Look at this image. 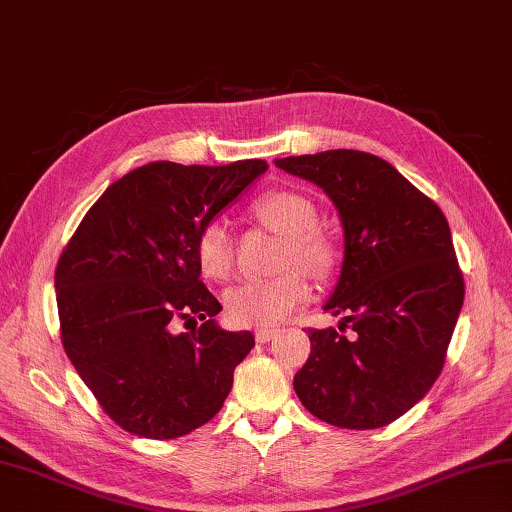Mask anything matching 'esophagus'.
<instances>
[{"instance_id":"obj_1","label":"esophagus","mask_w":512,"mask_h":512,"mask_svg":"<svg viewBox=\"0 0 512 512\" xmlns=\"http://www.w3.org/2000/svg\"><path fill=\"white\" fill-rule=\"evenodd\" d=\"M275 336H277V329H257L255 331V340L262 342V345L264 342H271Z\"/></svg>"}]
</instances>
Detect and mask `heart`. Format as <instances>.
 Masks as SVG:
<instances>
[{"label":"heart","instance_id":"b5f03b06","mask_svg":"<svg viewBox=\"0 0 512 512\" xmlns=\"http://www.w3.org/2000/svg\"><path fill=\"white\" fill-rule=\"evenodd\" d=\"M255 215L266 226L288 235L282 275L268 280H246L226 293L228 318L246 327H275L309 300L311 286L304 273L327 277L336 264V244L318 226L315 203L293 190H275L262 194L253 203ZM194 257L199 271L210 280H226L235 264V239L224 219H210L194 239ZM295 265H300L295 269Z\"/></svg>","mask_w":512,"mask_h":512}]
</instances>
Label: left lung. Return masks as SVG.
Here are the masks:
<instances>
[{"instance_id": "obj_1", "label": "left lung", "mask_w": 512, "mask_h": 512, "mask_svg": "<svg viewBox=\"0 0 512 512\" xmlns=\"http://www.w3.org/2000/svg\"><path fill=\"white\" fill-rule=\"evenodd\" d=\"M275 165L327 192L345 230L342 271L324 304L345 318L338 329H309L295 394L329 425L383 427L430 392L461 313L466 288L448 219L374 154L329 150Z\"/></svg>"}]
</instances>
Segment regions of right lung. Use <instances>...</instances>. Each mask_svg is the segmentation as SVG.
I'll return each mask as SVG.
<instances>
[{"mask_svg": "<svg viewBox=\"0 0 512 512\" xmlns=\"http://www.w3.org/2000/svg\"><path fill=\"white\" fill-rule=\"evenodd\" d=\"M266 170L259 159L136 167L109 185L62 250L55 293L64 351L123 430L179 439L224 405L255 338L215 322L221 304L199 280L194 239ZM179 321L195 329L179 334Z\"/></svg>", "mask_w": 512, "mask_h": 512, "instance_id": "right-lung-1", "label": "right lung"}]
</instances>
